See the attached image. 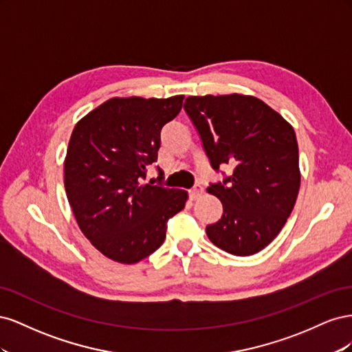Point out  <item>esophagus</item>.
I'll return each mask as SVG.
<instances>
[{
	"mask_svg": "<svg viewBox=\"0 0 352 352\" xmlns=\"http://www.w3.org/2000/svg\"><path fill=\"white\" fill-rule=\"evenodd\" d=\"M201 194H202V186H201V185H195L192 189L189 190V198L194 201V199H197Z\"/></svg>",
	"mask_w": 352,
	"mask_h": 352,
	"instance_id": "obj_1",
	"label": "esophagus"
}]
</instances>
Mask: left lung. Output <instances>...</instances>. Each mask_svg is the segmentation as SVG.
Returning a JSON list of instances; mask_svg holds the SVG:
<instances>
[{"instance_id":"8db88e82","label":"left lung","mask_w":352,"mask_h":352,"mask_svg":"<svg viewBox=\"0 0 352 352\" xmlns=\"http://www.w3.org/2000/svg\"><path fill=\"white\" fill-rule=\"evenodd\" d=\"M184 109L195 126L211 168L233 167L207 190L223 204L221 219L206 228L229 254L252 255L278 236L300 190V157L292 126L248 95L188 97Z\"/></svg>"}]
</instances>
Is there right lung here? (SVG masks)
Segmentation results:
<instances>
[{"label": "right lung", "mask_w": 352, "mask_h": 352, "mask_svg": "<svg viewBox=\"0 0 352 352\" xmlns=\"http://www.w3.org/2000/svg\"><path fill=\"white\" fill-rule=\"evenodd\" d=\"M184 98H111L74 126L65 162L69 204L83 235L117 263H138L162 247L168 219L185 207L188 194L163 186L160 173L144 182Z\"/></svg>", "instance_id": "obj_1"}]
</instances>
